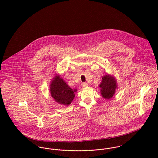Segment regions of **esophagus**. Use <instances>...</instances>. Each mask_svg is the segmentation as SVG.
Here are the masks:
<instances>
[{"instance_id":"1","label":"esophagus","mask_w":158,"mask_h":158,"mask_svg":"<svg viewBox=\"0 0 158 158\" xmlns=\"http://www.w3.org/2000/svg\"><path fill=\"white\" fill-rule=\"evenodd\" d=\"M81 86L83 88H87L88 86V84L87 83H81Z\"/></svg>"}]
</instances>
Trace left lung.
Wrapping results in <instances>:
<instances>
[{"instance_id":"8db88e82","label":"left lung","mask_w":158,"mask_h":158,"mask_svg":"<svg viewBox=\"0 0 158 158\" xmlns=\"http://www.w3.org/2000/svg\"><path fill=\"white\" fill-rule=\"evenodd\" d=\"M99 86L101 88L102 96L106 99H110L114 95L117 86L114 77L108 74L102 77V81Z\"/></svg>"}]
</instances>
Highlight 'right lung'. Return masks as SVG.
Listing matches in <instances>:
<instances>
[{
  "label": "right lung",
  "mask_w": 158,
  "mask_h": 158,
  "mask_svg": "<svg viewBox=\"0 0 158 158\" xmlns=\"http://www.w3.org/2000/svg\"><path fill=\"white\" fill-rule=\"evenodd\" d=\"M51 96L55 101L63 105H69L75 97L76 89L70 88L68 84L59 75H56L50 85Z\"/></svg>",
  "instance_id": "right-lung-1"
}]
</instances>
